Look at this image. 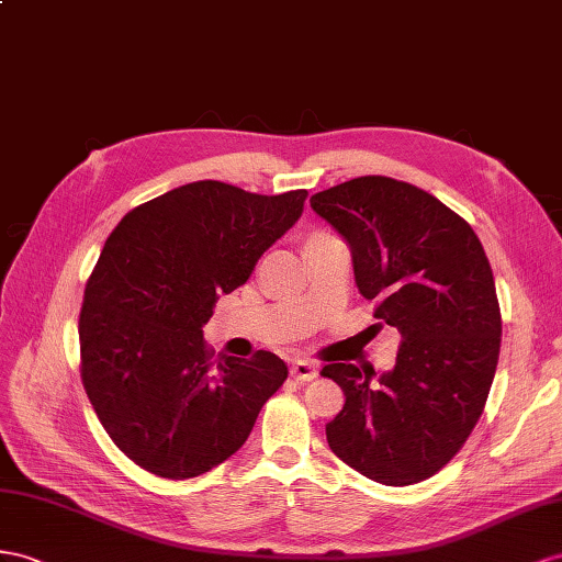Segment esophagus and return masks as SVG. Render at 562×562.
<instances>
[{
    "instance_id": "esophagus-1",
    "label": "esophagus",
    "mask_w": 562,
    "mask_h": 562,
    "mask_svg": "<svg viewBox=\"0 0 562 562\" xmlns=\"http://www.w3.org/2000/svg\"><path fill=\"white\" fill-rule=\"evenodd\" d=\"M290 372H292V378L299 382H311L313 378H318V366L311 361H294Z\"/></svg>"
}]
</instances>
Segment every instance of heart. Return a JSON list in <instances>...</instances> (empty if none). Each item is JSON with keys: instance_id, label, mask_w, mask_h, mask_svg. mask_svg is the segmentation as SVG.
Returning <instances> with one entry per match:
<instances>
[{"instance_id": "b5f03b06", "label": "heart", "mask_w": 562, "mask_h": 562, "mask_svg": "<svg viewBox=\"0 0 562 562\" xmlns=\"http://www.w3.org/2000/svg\"><path fill=\"white\" fill-rule=\"evenodd\" d=\"M318 235H323V233H318Z\"/></svg>"}]
</instances>
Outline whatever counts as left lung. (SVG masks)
Returning a JSON list of instances; mask_svg holds the SVG:
<instances>
[{
    "instance_id": "obj_1",
    "label": "left lung",
    "mask_w": 562,
    "mask_h": 562,
    "mask_svg": "<svg viewBox=\"0 0 562 562\" xmlns=\"http://www.w3.org/2000/svg\"><path fill=\"white\" fill-rule=\"evenodd\" d=\"M349 241L358 292L375 301V333L401 337L396 366L329 361L344 408L327 423L337 458L386 486L437 474L484 411L501 351L494 272L468 221L420 187L363 176L311 196Z\"/></svg>"
}]
</instances>
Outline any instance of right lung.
<instances>
[{
  "instance_id": "right-lung-1",
  "label": "right lung",
  "mask_w": 562,
  "mask_h": 562,
  "mask_svg": "<svg viewBox=\"0 0 562 562\" xmlns=\"http://www.w3.org/2000/svg\"><path fill=\"white\" fill-rule=\"evenodd\" d=\"M306 196L199 180L139 204L109 235L85 284L80 378L99 423L139 468L190 480L221 465L286 380L270 351L213 358L201 327L299 221Z\"/></svg>"
}]
</instances>
